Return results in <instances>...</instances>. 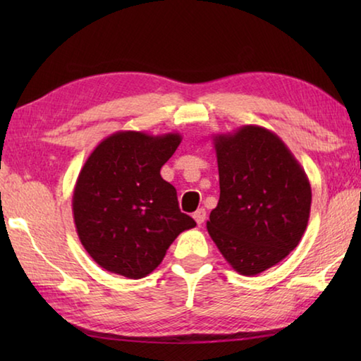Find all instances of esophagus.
I'll list each match as a JSON object with an SVG mask.
<instances>
[{
	"instance_id": "obj_1",
	"label": "esophagus",
	"mask_w": 361,
	"mask_h": 361,
	"mask_svg": "<svg viewBox=\"0 0 361 361\" xmlns=\"http://www.w3.org/2000/svg\"><path fill=\"white\" fill-rule=\"evenodd\" d=\"M205 216H207V213H205V210H204V209L195 210V212H194V215H192V218L195 219V223H197L199 226L205 221Z\"/></svg>"
}]
</instances>
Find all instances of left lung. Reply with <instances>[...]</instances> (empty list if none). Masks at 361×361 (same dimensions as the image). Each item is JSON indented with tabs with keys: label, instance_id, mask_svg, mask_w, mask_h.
Instances as JSON below:
<instances>
[{
	"label": "left lung",
	"instance_id": "1",
	"mask_svg": "<svg viewBox=\"0 0 361 361\" xmlns=\"http://www.w3.org/2000/svg\"><path fill=\"white\" fill-rule=\"evenodd\" d=\"M219 200L207 231L231 267L256 276L290 255L307 228L312 191L276 133L243 126L213 135Z\"/></svg>",
	"mask_w": 361,
	"mask_h": 361
}]
</instances>
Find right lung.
<instances>
[{
	"mask_svg": "<svg viewBox=\"0 0 361 361\" xmlns=\"http://www.w3.org/2000/svg\"><path fill=\"white\" fill-rule=\"evenodd\" d=\"M180 143L175 132L121 130L90 152L73 191V218L85 252L105 271L143 279L176 237L195 226L161 176Z\"/></svg>",
	"mask_w": 361,
	"mask_h": 361,
	"instance_id": "1",
	"label": "right lung"
}]
</instances>
